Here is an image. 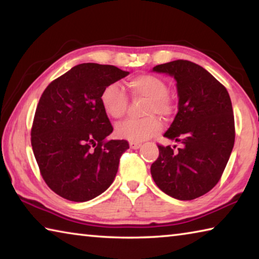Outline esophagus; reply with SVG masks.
<instances>
[{"mask_svg": "<svg viewBox=\"0 0 259 259\" xmlns=\"http://www.w3.org/2000/svg\"><path fill=\"white\" fill-rule=\"evenodd\" d=\"M129 145H130V148H133V150H137V148L140 147V143L133 142V140H131V142L129 143Z\"/></svg>", "mask_w": 259, "mask_h": 259, "instance_id": "obj_1", "label": "esophagus"}]
</instances>
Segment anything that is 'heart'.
<instances>
[{
  "label": "heart",
  "instance_id": "heart-1",
  "mask_svg": "<svg viewBox=\"0 0 259 259\" xmlns=\"http://www.w3.org/2000/svg\"><path fill=\"white\" fill-rule=\"evenodd\" d=\"M134 98L146 99L144 105V119H129L116 125L115 133L121 138L142 142L151 138L162 128L161 121L154 115L166 117L174 112V100L168 94V85L160 76L142 74L131 77L126 82ZM100 104L105 113L112 119L119 120L124 116L128 108V97L121 88L112 83L104 88L100 95Z\"/></svg>",
  "mask_w": 259,
  "mask_h": 259
}]
</instances>
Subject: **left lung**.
I'll return each instance as SVG.
<instances>
[{"mask_svg":"<svg viewBox=\"0 0 259 259\" xmlns=\"http://www.w3.org/2000/svg\"><path fill=\"white\" fill-rule=\"evenodd\" d=\"M154 72L177 81L178 113L164 137L182 147L157 145L151 165L155 184L165 194L188 201L208 193L221 179L234 146L233 108L226 88L200 65L174 60ZM176 147V146H175Z\"/></svg>","mask_w":259,"mask_h":259,"instance_id":"1","label":"left lung"}]
</instances>
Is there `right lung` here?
Returning a JSON list of instances; mask_svg holds the SVG:
<instances>
[{"label": "right lung", "mask_w": 259, "mask_h": 259, "mask_svg": "<svg viewBox=\"0 0 259 259\" xmlns=\"http://www.w3.org/2000/svg\"><path fill=\"white\" fill-rule=\"evenodd\" d=\"M128 74L112 65L80 64L43 91L30 143L42 178L61 198L89 201L115 178L129 143L107 138L113 126L100 95L105 87Z\"/></svg>", "instance_id": "obj_1"}]
</instances>
